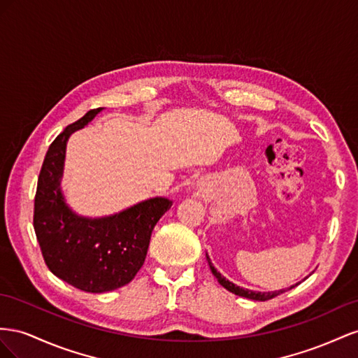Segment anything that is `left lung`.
Here are the masks:
<instances>
[{
	"label": "left lung",
	"mask_w": 358,
	"mask_h": 358,
	"mask_svg": "<svg viewBox=\"0 0 358 358\" xmlns=\"http://www.w3.org/2000/svg\"><path fill=\"white\" fill-rule=\"evenodd\" d=\"M207 261H208V265H210V268H211V271H213V274L216 275V279L219 280V283L222 285L223 288H227L229 292H232V294H236V295H240V297H246V299H250V300H257V301H267V300H271V299H274V297H278V295H280V294H283L285 292V289H280V291H274V292H257V291H250V289H244V288H240V287H237V285H234L232 282H229L227 278H223V275L214 268V265H213V262H211V259L208 258V255H207ZM299 283H295V285H292L291 288H294V287H297ZM289 288V289H291Z\"/></svg>",
	"instance_id": "left-lung-1"
}]
</instances>
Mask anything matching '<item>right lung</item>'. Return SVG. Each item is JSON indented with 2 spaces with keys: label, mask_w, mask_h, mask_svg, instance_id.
Here are the masks:
<instances>
[{
  "label": "right lung",
  "mask_w": 358,
  "mask_h": 358,
  "mask_svg": "<svg viewBox=\"0 0 358 358\" xmlns=\"http://www.w3.org/2000/svg\"><path fill=\"white\" fill-rule=\"evenodd\" d=\"M101 108L91 109L67 126L50 144L37 181L34 231L48 268L57 278L85 292H108L124 287L145 261L151 232L172 202L151 198L114 216H78L59 189L66 144Z\"/></svg>",
  "instance_id": "1"
}]
</instances>
